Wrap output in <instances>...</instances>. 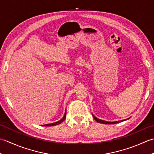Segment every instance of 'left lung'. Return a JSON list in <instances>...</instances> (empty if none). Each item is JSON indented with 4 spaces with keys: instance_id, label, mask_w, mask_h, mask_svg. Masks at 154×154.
<instances>
[{
    "instance_id": "1",
    "label": "left lung",
    "mask_w": 154,
    "mask_h": 154,
    "mask_svg": "<svg viewBox=\"0 0 154 154\" xmlns=\"http://www.w3.org/2000/svg\"><path fill=\"white\" fill-rule=\"evenodd\" d=\"M93 118H94V119L97 122L101 123V124H116V123H119V122H122V121L125 120H120V121H116V122H106V121H104V120H100V119H97V118H96L95 116H94L93 115Z\"/></svg>"
}]
</instances>
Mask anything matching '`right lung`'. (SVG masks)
<instances>
[{
  "instance_id": "obj_1",
  "label": "right lung",
  "mask_w": 154,
  "mask_h": 154,
  "mask_svg": "<svg viewBox=\"0 0 154 154\" xmlns=\"http://www.w3.org/2000/svg\"><path fill=\"white\" fill-rule=\"evenodd\" d=\"M65 118H66V110H65V114L63 117L62 118V119L60 120L57 121V122H54V123H51V124H44V125H42L44 126H55V125H57V124H61L62 122H63L64 120L65 119Z\"/></svg>"
}]
</instances>
